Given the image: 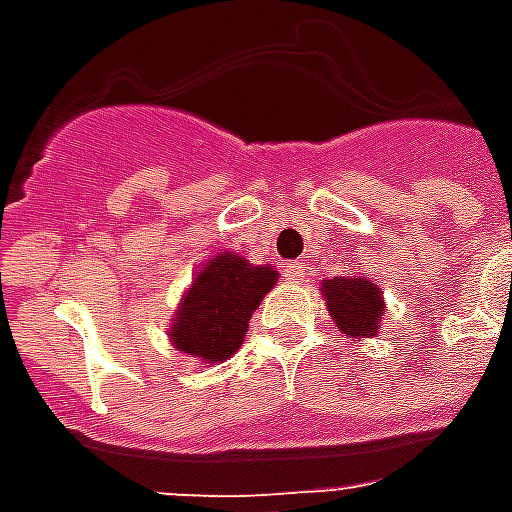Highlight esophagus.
Listing matches in <instances>:
<instances>
[{"label":"esophagus","mask_w":512,"mask_h":512,"mask_svg":"<svg viewBox=\"0 0 512 512\" xmlns=\"http://www.w3.org/2000/svg\"><path fill=\"white\" fill-rule=\"evenodd\" d=\"M304 271H307V268L301 266V263H288V266H285V277L293 279V282H299V279L304 277Z\"/></svg>","instance_id":"obj_1"}]
</instances>
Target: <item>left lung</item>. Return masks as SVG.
<instances>
[{
	"label": "left lung",
	"instance_id": "8db88e82",
	"mask_svg": "<svg viewBox=\"0 0 512 512\" xmlns=\"http://www.w3.org/2000/svg\"><path fill=\"white\" fill-rule=\"evenodd\" d=\"M323 299L332 312L337 329L351 337H373L384 312L381 290L356 277H334L323 282Z\"/></svg>",
	"mask_w": 512,
	"mask_h": 512
}]
</instances>
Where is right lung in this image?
<instances>
[{"instance_id": "1", "label": "right lung", "mask_w": 512, "mask_h": 512, "mask_svg": "<svg viewBox=\"0 0 512 512\" xmlns=\"http://www.w3.org/2000/svg\"><path fill=\"white\" fill-rule=\"evenodd\" d=\"M277 274L268 266H249L244 257H213L202 268L169 329L183 354L205 362H222L244 343L246 323L274 288Z\"/></svg>"}]
</instances>
